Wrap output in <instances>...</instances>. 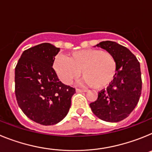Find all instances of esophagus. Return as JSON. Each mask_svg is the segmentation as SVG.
<instances>
[{"instance_id":"34e87169","label":"esophagus","mask_w":152,"mask_h":152,"mask_svg":"<svg viewBox=\"0 0 152 152\" xmlns=\"http://www.w3.org/2000/svg\"><path fill=\"white\" fill-rule=\"evenodd\" d=\"M86 91H87V90L85 89H78V88L76 89V92L77 93H83V92H86Z\"/></svg>"}]
</instances>
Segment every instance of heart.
I'll use <instances>...</instances> for the list:
<instances>
[{"instance_id":"obj_1","label":"heart","mask_w":152,"mask_h":152,"mask_svg":"<svg viewBox=\"0 0 152 152\" xmlns=\"http://www.w3.org/2000/svg\"><path fill=\"white\" fill-rule=\"evenodd\" d=\"M53 69L61 82L69 85L81 74L83 82L97 89L110 85L116 77L117 63L113 55L101 49L75 51L68 55L57 56Z\"/></svg>"}]
</instances>
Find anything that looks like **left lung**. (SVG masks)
I'll return each instance as SVG.
<instances>
[{
	"instance_id": "left-lung-1",
	"label": "left lung",
	"mask_w": 152,
	"mask_h": 152,
	"mask_svg": "<svg viewBox=\"0 0 152 152\" xmlns=\"http://www.w3.org/2000/svg\"><path fill=\"white\" fill-rule=\"evenodd\" d=\"M96 46L113 55L117 71L112 84L98 93L97 99L90 107L99 119L117 123L128 117L138 104L142 92L140 64L127 48L117 42L103 41Z\"/></svg>"
}]
</instances>
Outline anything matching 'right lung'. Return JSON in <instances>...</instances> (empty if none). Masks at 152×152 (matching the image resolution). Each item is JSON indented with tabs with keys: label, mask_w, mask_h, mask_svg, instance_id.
<instances>
[{
	"label": "right lung",
	"mask_w": 152,
	"mask_h": 152,
	"mask_svg": "<svg viewBox=\"0 0 152 152\" xmlns=\"http://www.w3.org/2000/svg\"><path fill=\"white\" fill-rule=\"evenodd\" d=\"M58 52L50 43L31 47L23 52L15 68L19 107L29 119L44 126L57 124L67 116L75 93L52 68Z\"/></svg>",
	"instance_id": "1"
}]
</instances>
